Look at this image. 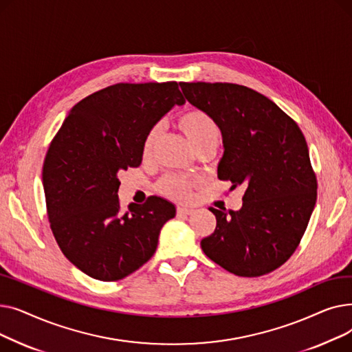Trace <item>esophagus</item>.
I'll return each instance as SVG.
<instances>
[{"instance_id": "1", "label": "esophagus", "mask_w": 352, "mask_h": 352, "mask_svg": "<svg viewBox=\"0 0 352 352\" xmlns=\"http://www.w3.org/2000/svg\"><path fill=\"white\" fill-rule=\"evenodd\" d=\"M194 212L192 208H186V207H178L177 208V215L178 217H187V215H191Z\"/></svg>"}]
</instances>
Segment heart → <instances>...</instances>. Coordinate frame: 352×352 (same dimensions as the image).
<instances>
[{
    "instance_id": "obj_1",
    "label": "heart",
    "mask_w": 352,
    "mask_h": 352,
    "mask_svg": "<svg viewBox=\"0 0 352 352\" xmlns=\"http://www.w3.org/2000/svg\"><path fill=\"white\" fill-rule=\"evenodd\" d=\"M178 126L184 135L187 137L188 142L194 150H199L204 146H217L221 140V129L215 120L206 113V111L192 108L182 113L178 117ZM160 137V126L154 125L150 131L146 133L142 141V155L146 158L150 157L154 146ZM198 186L197 179L179 177V175H165L157 184V191L173 199L186 201L190 199L194 188Z\"/></svg>"
}]
</instances>
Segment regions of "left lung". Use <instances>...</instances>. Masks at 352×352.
I'll return each mask as SVG.
<instances>
[{
    "mask_svg": "<svg viewBox=\"0 0 352 352\" xmlns=\"http://www.w3.org/2000/svg\"><path fill=\"white\" fill-rule=\"evenodd\" d=\"M186 98L218 124L224 155L218 178L245 187L243 208L219 211L201 248L238 276H261L285 264L298 248L317 201V177L300 126L248 87L179 82Z\"/></svg>",
    "mask_w": 352,
    "mask_h": 352,
    "instance_id": "1",
    "label": "left lung"
}]
</instances>
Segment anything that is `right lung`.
<instances>
[{
  "instance_id": "1",
  "label": "right lung",
  "mask_w": 352,
  "mask_h": 352,
  "mask_svg": "<svg viewBox=\"0 0 352 352\" xmlns=\"http://www.w3.org/2000/svg\"><path fill=\"white\" fill-rule=\"evenodd\" d=\"M186 102L178 82H118L81 100L52 138L43 165L50 227L84 274L118 281L154 255L175 207L160 197L121 208L118 173L137 168L155 122Z\"/></svg>"
}]
</instances>
